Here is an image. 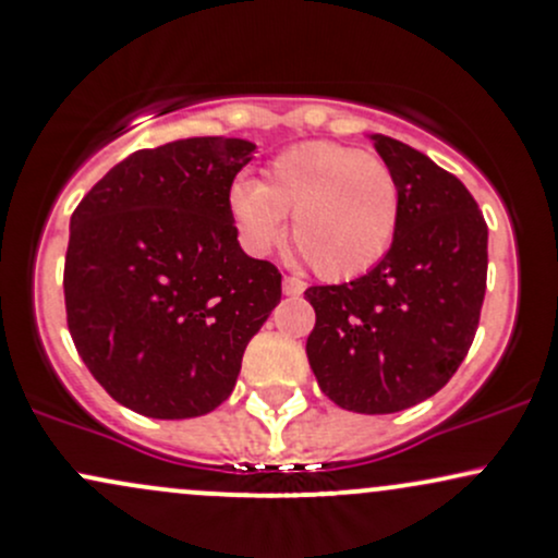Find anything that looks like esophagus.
Listing matches in <instances>:
<instances>
[{"label": "esophagus", "instance_id": "esophagus-1", "mask_svg": "<svg viewBox=\"0 0 558 558\" xmlns=\"http://www.w3.org/2000/svg\"><path fill=\"white\" fill-rule=\"evenodd\" d=\"M281 290H284V295H301L305 284L298 277H284V281H281Z\"/></svg>", "mask_w": 558, "mask_h": 558}]
</instances>
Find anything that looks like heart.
I'll return each instance as SVG.
<instances>
[{
  "label": "heart",
  "mask_w": 558,
  "mask_h": 558,
  "mask_svg": "<svg viewBox=\"0 0 558 558\" xmlns=\"http://www.w3.org/2000/svg\"><path fill=\"white\" fill-rule=\"evenodd\" d=\"M229 209L244 247L255 255L281 242L284 215H292V242L314 271L343 281L362 277L388 255L401 220V185L386 161L362 148L316 141L281 151L263 183L239 178Z\"/></svg>",
  "instance_id": "1"
}]
</instances>
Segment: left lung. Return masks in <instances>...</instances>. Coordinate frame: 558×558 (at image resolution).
<instances>
[{
  "instance_id": "1",
  "label": "left lung",
  "mask_w": 558,
  "mask_h": 558,
  "mask_svg": "<svg viewBox=\"0 0 558 558\" xmlns=\"http://www.w3.org/2000/svg\"><path fill=\"white\" fill-rule=\"evenodd\" d=\"M373 141L401 185L397 239L364 277L305 290L316 311L305 353L335 404L388 415L434 397L469 353L487 290V223L452 172L388 135Z\"/></svg>"
}]
</instances>
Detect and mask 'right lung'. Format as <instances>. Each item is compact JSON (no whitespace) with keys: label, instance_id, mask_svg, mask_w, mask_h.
Listing matches in <instances>:
<instances>
[{"label":"right lung","instance_id":"right-lung-1","mask_svg":"<svg viewBox=\"0 0 558 558\" xmlns=\"http://www.w3.org/2000/svg\"><path fill=\"white\" fill-rule=\"evenodd\" d=\"M255 143L185 137L111 167L71 215L65 322L111 399L159 421L199 417L236 386L281 274L239 247L229 209Z\"/></svg>","mask_w":558,"mask_h":558}]
</instances>
